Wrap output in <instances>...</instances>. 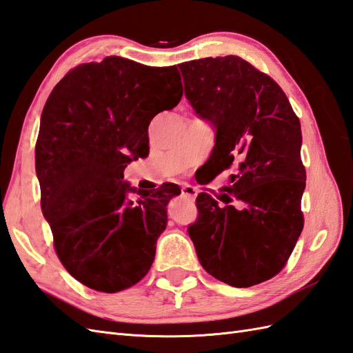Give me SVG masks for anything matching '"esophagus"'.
Here are the masks:
<instances>
[{
  "label": "esophagus",
  "mask_w": 353,
  "mask_h": 353,
  "mask_svg": "<svg viewBox=\"0 0 353 353\" xmlns=\"http://www.w3.org/2000/svg\"><path fill=\"white\" fill-rule=\"evenodd\" d=\"M182 194H183V196L188 198V200H195L196 189L191 185H185V186H182Z\"/></svg>",
  "instance_id": "obj_1"
}]
</instances>
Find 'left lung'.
<instances>
[{"mask_svg": "<svg viewBox=\"0 0 353 353\" xmlns=\"http://www.w3.org/2000/svg\"><path fill=\"white\" fill-rule=\"evenodd\" d=\"M185 95L214 130L216 174L232 165V186L219 200L196 196L198 219L188 228L207 273L234 288L274 277L303 231L301 125L273 79L236 55L179 64Z\"/></svg>", "mask_w": 353, "mask_h": 353, "instance_id": "obj_1", "label": "left lung"}]
</instances>
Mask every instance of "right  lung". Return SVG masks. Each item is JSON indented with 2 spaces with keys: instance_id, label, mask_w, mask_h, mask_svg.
Listing matches in <instances>:
<instances>
[{
  "instance_id": "1",
  "label": "right lung",
  "mask_w": 353,
  "mask_h": 353,
  "mask_svg": "<svg viewBox=\"0 0 353 353\" xmlns=\"http://www.w3.org/2000/svg\"><path fill=\"white\" fill-rule=\"evenodd\" d=\"M173 67L107 57L73 68L44 104L35 171L41 212L59 261L85 286L107 294L148 274L167 227L174 183L150 191L123 180L130 162L148 157L150 121L183 95ZM130 192L142 198L132 202Z\"/></svg>"
}]
</instances>
